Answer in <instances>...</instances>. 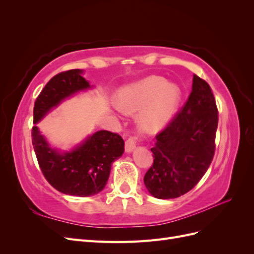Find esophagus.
Returning a JSON list of instances; mask_svg holds the SVG:
<instances>
[{
    "label": "esophagus",
    "mask_w": 254,
    "mask_h": 254,
    "mask_svg": "<svg viewBox=\"0 0 254 254\" xmlns=\"http://www.w3.org/2000/svg\"><path fill=\"white\" fill-rule=\"evenodd\" d=\"M136 140H137L136 136H130L129 139L126 141V143H125V150H126L127 152L132 151V150L135 148Z\"/></svg>",
    "instance_id": "esophagus-1"
}]
</instances>
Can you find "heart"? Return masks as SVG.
<instances>
[{
	"mask_svg": "<svg viewBox=\"0 0 254 254\" xmlns=\"http://www.w3.org/2000/svg\"><path fill=\"white\" fill-rule=\"evenodd\" d=\"M181 101L178 86L167 83L159 76L123 88L118 94V106L125 113H137L139 125L147 132H157L172 120Z\"/></svg>",
	"mask_w": 254,
	"mask_h": 254,
	"instance_id": "1",
	"label": "heart"
}]
</instances>
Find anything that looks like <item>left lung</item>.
Listing matches in <instances>:
<instances>
[{
	"mask_svg": "<svg viewBox=\"0 0 254 254\" xmlns=\"http://www.w3.org/2000/svg\"><path fill=\"white\" fill-rule=\"evenodd\" d=\"M218 110L211 87L194 75L184 106L156 135L150 149L153 163L144 176L145 187L160 199L187 194L209 168L215 152Z\"/></svg>",
	"mask_w": 254,
	"mask_h": 254,
	"instance_id": "obj_1",
	"label": "left lung"
}]
</instances>
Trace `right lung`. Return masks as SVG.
Returning <instances> with one entry per match:
<instances>
[{"mask_svg":"<svg viewBox=\"0 0 254 254\" xmlns=\"http://www.w3.org/2000/svg\"><path fill=\"white\" fill-rule=\"evenodd\" d=\"M81 70H68L54 76L38 95L34 106V123L39 122L53 107L77 91L90 88ZM32 142L38 164L51 186L72 196H93L108 181L114 160L124 152V140L118 133L101 130L77 148L61 153L52 149L36 126Z\"/></svg>","mask_w":254,"mask_h":254,"instance_id":"1","label":"right lung"}]
</instances>
